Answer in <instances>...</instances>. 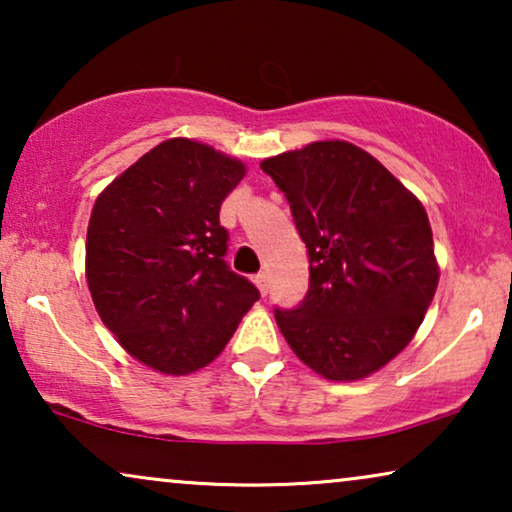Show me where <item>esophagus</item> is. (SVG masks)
I'll return each mask as SVG.
<instances>
[{"label": "esophagus", "mask_w": 512, "mask_h": 512, "mask_svg": "<svg viewBox=\"0 0 512 512\" xmlns=\"http://www.w3.org/2000/svg\"><path fill=\"white\" fill-rule=\"evenodd\" d=\"M254 282H256V286H258V291H261L263 296H268V289H270V279H268V275H265V272H258V275L254 277Z\"/></svg>", "instance_id": "1"}]
</instances>
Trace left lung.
Segmentation results:
<instances>
[{"mask_svg":"<svg viewBox=\"0 0 512 512\" xmlns=\"http://www.w3.org/2000/svg\"><path fill=\"white\" fill-rule=\"evenodd\" d=\"M289 202L310 258L289 347L326 380H361L412 340L438 286L422 202L359 146L314 142L261 163Z\"/></svg>","mask_w":512,"mask_h":512,"instance_id":"left-lung-1","label":"left lung"}]
</instances>
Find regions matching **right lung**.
I'll use <instances>...</instances> for the list:
<instances>
[{
	"label": "right lung",
	"instance_id": "obj_1",
	"mask_svg": "<svg viewBox=\"0 0 512 512\" xmlns=\"http://www.w3.org/2000/svg\"><path fill=\"white\" fill-rule=\"evenodd\" d=\"M244 165L177 137L111 181L88 223L86 277L104 326L146 366L193 373L261 293L226 263L221 202Z\"/></svg>",
	"mask_w": 512,
	"mask_h": 512
}]
</instances>
